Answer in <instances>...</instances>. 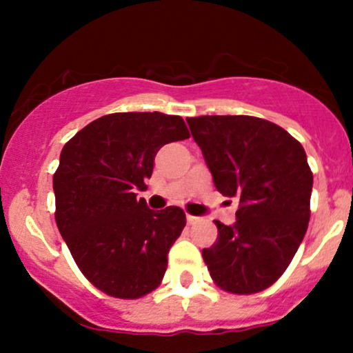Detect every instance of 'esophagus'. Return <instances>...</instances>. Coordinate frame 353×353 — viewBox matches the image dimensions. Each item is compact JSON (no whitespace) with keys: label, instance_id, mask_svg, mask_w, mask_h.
I'll return each instance as SVG.
<instances>
[{"label":"esophagus","instance_id":"1","mask_svg":"<svg viewBox=\"0 0 353 353\" xmlns=\"http://www.w3.org/2000/svg\"><path fill=\"white\" fill-rule=\"evenodd\" d=\"M185 219H188V224H190V225L196 224V222L199 221V219H197L196 216H190V214H188V217H185Z\"/></svg>","mask_w":353,"mask_h":353}]
</instances>
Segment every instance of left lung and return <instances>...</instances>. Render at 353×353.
Listing matches in <instances>:
<instances>
[{
  "label": "left lung",
  "mask_w": 353,
  "mask_h": 353,
  "mask_svg": "<svg viewBox=\"0 0 353 353\" xmlns=\"http://www.w3.org/2000/svg\"><path fill=\"white\" fill-rule=\"evenodd\" d=\"M222 196L237 197V221H216L202 249L210 277L230 294H255L285 272L307 232L314 176L305 151L281 125L252 116L188 117Z\"/></svg>",
  "instance_id": "obj_1"
}]
</instances>
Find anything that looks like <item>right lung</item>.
Segmentation results:
<instances>
[{"instance_id":"add662e5","label":"right lung","mask_w":353,"mask_h":353,"mask_svg":"<svg viewBox=\"0 0 353 353\" xmlns=\"http://www.w3.org/2000/svg\"><path fill=\"white\" fill-rule=\"evenodd\" d=\"M189 136L181 116L114 112L64 144L52 176L56 224L81 272L104 294L139 299L163 281L185 214L149 209L136 192L148 189L157 151Z\"/></svg>"}]
</instances>
